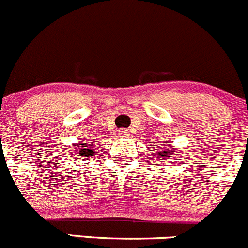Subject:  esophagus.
Wrapping results in <instances>:
<instances>
[{
	"label": "esophagus",
	"instance_id": "1",
	"mask_svg": "<svg viewBox=\"0 0 248 248\" xmlns=\"http://www.w3.org/2000/svg\"><path fill=\"white\" fill-rule=\"evenodd\" d=\"M118 132H119V135H121V136H129V135H130L129 130H125V129H121Z\"/></svg>",
	"mask_w": 248,
	"mask_h": 248
}]
</instances>
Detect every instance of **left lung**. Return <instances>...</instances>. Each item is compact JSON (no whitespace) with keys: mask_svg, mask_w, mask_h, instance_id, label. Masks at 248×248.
Segmentation results:
<instances>
[{"mask_svg":"<svg viewBox=\"0 0 248 248\" xmlns=\"http://www.w3.org/2000/svg\"><path fill=\"white\" fill-rule=\"evenodd\" d=\"M171 151H172V149H170V152ZM170 152H169V153H168V152H166V151H164L163 153H160L161 154L160 156H161V158H166V155H169V154H170Z\"/></svg>","mask_w":248,"mask_h":248,"instance_id":"obj_1","label":"left lung"}]
</instances>
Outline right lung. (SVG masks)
Returning <instances> with one entry per match:
<instances>
[{
    "instance_id": "add662e5",
    "label": "right lung",
    "mask_w": 248,
    "mask_h": 248,
    "mask_svg": "<svg viewBox=\"0 0 248 248\" xmlns=\"http://www.w3.org/2000/svg\"><path fill=\"white\" fill-rule=\"evenodd\" d=\"M80 147H85V146H80ZM93 153H94V149H92V148L79 149V154H80V156H82V158H88V156L93 155Z\"/></svg>"
}]
</instances>
